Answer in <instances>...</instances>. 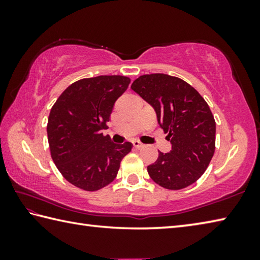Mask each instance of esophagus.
<instances>
[{"instance_id": "esophagus-1", "label": "esophagus", "mask_w": 260, "mask_h": 260, "mask_svg": "<svg viewBox=\"0 0 260 260\" xmlns=\"http://www.w3.org/2000/svg\"><path fill=\"white\" fill-rule=\"evenodd\" d=\"M133 146H134V148H136V149H141V148H143V146L144 144L143 143H141L140 141H133Z\"/></svg>"}]
</instances>
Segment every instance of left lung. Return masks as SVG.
<instances>
[{"mask_svg": "<svg viewBox=\"0 0 260 260\" xmlns=\"http://www.w3.org/2000/svg\"><path fill=\"white\" fill-rule=\"evenodd\" d=\"M157 114L172 144L148 166L157 184L171 190L190 186L208 169L215 149V121L208 103L182 79L164 73L144 74L131 86Z\"/></svg>", "mask_w": 260, "mask_h": 260, "instance_id": "left-lung-1", "label": "left lung"}]
</instances>
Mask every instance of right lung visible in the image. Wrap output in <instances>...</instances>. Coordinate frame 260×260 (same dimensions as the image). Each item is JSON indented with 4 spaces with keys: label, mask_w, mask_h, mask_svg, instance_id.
Segmentation results:
<instances>
[{
    "label": "right lung",
    "mask_w": 260,
    "mask_h": 260,
    "mask_svg": "<svg viewBox=\"0 0 260 260\" xmlns=\"http://www.w3.org/2000/svg\"><path fill=\"white\" fill-rule=\"evenodd\" d=\"M129 78L99 76L81 79L57 99L48 118L51 158L61 175L83 190L95 191L116 179L120 161L133 144H116L102 129Z\"/></svg>",
    "instance_id": "right-lung-1"
}]
</instances>
